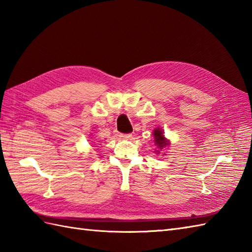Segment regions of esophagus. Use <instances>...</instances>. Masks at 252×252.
I'll return each mask as SVG.
<instances>
[{"mask_svg":"<svg viewBox=\"0 0 252 252\" xmlns=\"http://www.w3.org/2000/svg\"><path fill=\"white\" fill-rule=\"evenodd\" d=\"M132 136H133L132 134H120V137L125 138V140H130Z\"/></svg>","mask_w":252,"mask_h":252,"instance_id":"1","label":"esophagus"}]
</instances>
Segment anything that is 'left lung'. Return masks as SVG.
Returning <instances> with one entry per match:
<instances>
[{
  "mask_svg": "<svg viewBox=\"0 0 252 252\" xmlns=\"http://www.w3.org/2000/svg\"><path fill=\"white\" fill-rule=\"evenodd\" d=\"M154 135H155V143H156V145L160 149L165 147L167 145H169V143H167V141H165L162 130H160L159 127L154 131Z\"/></svg>",
  "mask_w": 252,
  "mask_h": 252,
  "instance_id": "left-lung-1",
  "label": "left lung"
}]
</instances>
